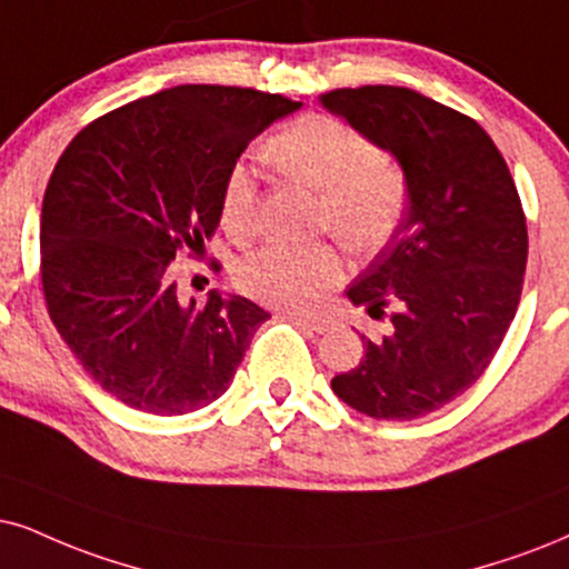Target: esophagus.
<instances>
[{
  "label": "esophagus",
  "instance_id": "1",
  "mask_svg": "<svg viewBox=\"0 0 569 569\" xmlns=\"http://www.w3.org/2000/svg\"><path fill=\"white\" fill-rule=\"evenodd\" d=\"M289 318L297 322L299 328L305 330H312V333H328L330 330V322L322 320V318H312V315H305V312H291Z\"/></svg>",
  "mask_w": 569,
  "mask_h": 569
}]
</instances>
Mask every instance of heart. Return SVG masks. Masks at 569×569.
I'll list each match as a JSON object with an SVG mask.
<instances>
[{"label":"heart","mask_w":569,"mask_h":569,"mask_svg":"<svg viewBox=\"0 0 569 569\" xmlns=\"http://www.w3.org/2000/svg\"><path fill=\"white\" fill-rule=\"evenodd\" d=\"M268 160L320 193V220L351 249H378L391 239L407 210V178L380 160L368 136L330 114H309L272 136ZM257 214V176L233 164L220 191V226L247 239ZM341 257L326 243L272 241L241 260L236 280L249 297L272 307H307L338 283Z\"/></svg>","instance_id":"b5f03b06"}]
</instances>
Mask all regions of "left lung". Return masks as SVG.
Returning a JSON list of instances; mask_svg holds the SVG:
<instances>
[{"mask_svg":"<svg viewBox=\"0 0 569 569\" xmlns=\"http://www.w3.org/2000/svg\"><path fill=\"white\" fill-rule=\"evenodd\" d=\"M397 160L407 212L391 241L347 289L391 333L370 341L330 388L376 420H415L455 401L483 376L522 293L528 228L515 181L476 120L401 86L320 97Z\"/></svg>","mask_w":569,"mask_h":569,"instance_id":"obj_1","label":"left lung"}]
</instances>
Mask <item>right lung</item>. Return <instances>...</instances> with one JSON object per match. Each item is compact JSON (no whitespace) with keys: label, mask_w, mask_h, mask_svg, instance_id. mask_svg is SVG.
Returning a JSON list of instances; mask_svg holds the SVG:
<instances>
[{"label":"right lung","mask_w":569,"mask_h":569,"mask_svg":"<svg viewBox=\"0 0 569 569\" xmlns=\"http://www.w3.org/2000/svg\"><path fill=\"white\" fill-rule=\"evenodd\" d=\"M299 107L280 93L176 86L102 114L62 152L41 207L47 309L118 401L172 417L228 391L270 315L236 293L183 301L170 262L204 251L236 160Z\"/></svg>","instance_id":"obj_1"}]
</instances>
